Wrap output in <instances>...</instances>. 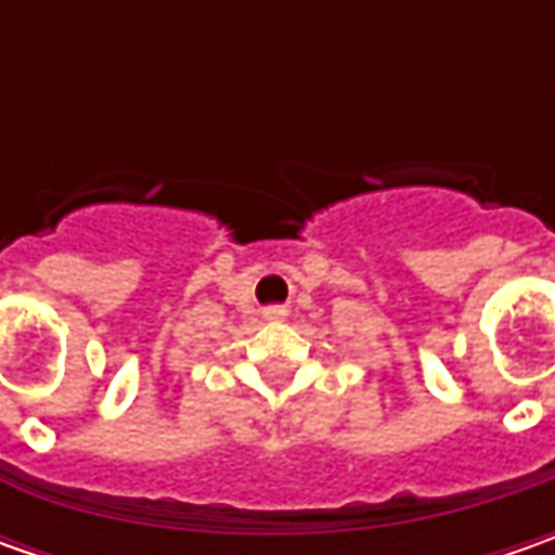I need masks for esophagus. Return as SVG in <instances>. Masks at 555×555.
Instances as JSON below:
<instances>
[{"mask_svg": "<svg viewBox=\"0 0 555 555\" xmlns=\"http://www.w3.org/2000/svg\"><path fill=\"white\" fill-rule=\"evenodd\" d=\"M284 314H287V311L281 309V306H271V309H266V318H268V321H281Z\"/></svg>", "mask_w": 555, "mask_h": 555, "instance_id": "esophagus-1", "label": "esophagus"}]
</instances>
